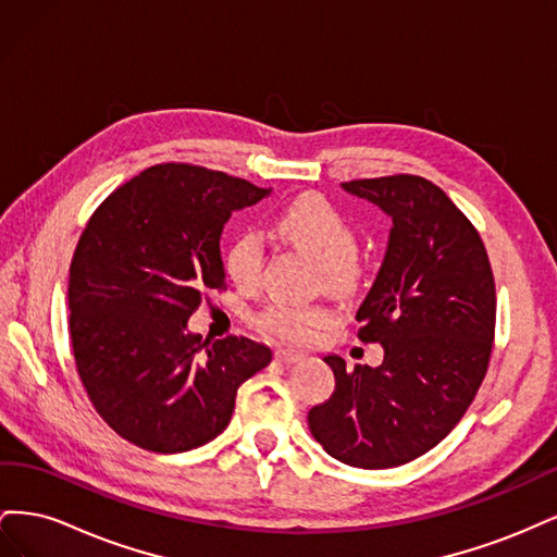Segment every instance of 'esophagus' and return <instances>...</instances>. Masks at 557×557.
<instances>
[{
  "label": "esophagus",
  "instance_id": "obj_1",
  "mask_svg": "<svg viewBox=\"0 0 557 557\" xmlns=\"http://www.w3.org/2000/svg\"><path fill=\"white\" fill-rule=\"evenodd\" d=\"M274 358H276L278 362H283V364H293V362L305 360V352L293 350V348H276V350H274Z\"/></svg>",
  "mask_w": 557,
  "mask_h": 557
}]
</instances>
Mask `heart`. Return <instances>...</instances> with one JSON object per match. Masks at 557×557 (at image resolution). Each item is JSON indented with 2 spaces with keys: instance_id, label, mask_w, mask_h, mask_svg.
I'll return each instance as SVG.
<instances>
[{
  "instance_id": "obj_1",
  "label": "heart",
  "mask_w": 557,
  "mask_h": 557,
  "mask_svg": "<svg viewBox=\"0 0 557 557\" xmlns=\"http://www.w3.org/2000/svg\"><path fill=\"white\" fill-rule=\"evenodd\" d=\"M276 227L297 248L323 269V278L334 290H350L360 281L358 234L348 218L325 197L305 195L293 199L276 215ZM264 264V239L258 232H244L225 252V274L242 290L258 288ZM334 313L323 305H297L276 299L258 315V327L285 344H309L327 327Z\"/></svg>"
}]
</instances>
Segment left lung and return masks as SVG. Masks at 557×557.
I'll return each mask as SVG.
<instances>
[{"label": "left lung", "mask_w": 557, "mask_h": 557, "mask_svg": "<svg viewBox=\"0 0 557 557\" xmlns=\"http://www.w3.org/2000/svg\"><path fill=\"white\" fill-rule=\"evenodd\" d=\"M342 185L393 218L356 315L360 342L385 356L352 369L327 356L336 385L309 411V430L350 467H399L440 444L474 401L495 342V276L476 227L440 185L413 174Z\"/></svg>", "instance_id": "left-lung-1"}]
</instances>
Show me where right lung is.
<instances>
[{"label":"right lung","mask_w":557,"mask_h":557,"mask_svg":"<svg viewBox=\"0 0 557 557\" xmlns=\"http://www.w3.org/2000/svg\"><path fill=\"white\" fill-rule=\"evenodd\" d=\"M244 178L185 162L148 166L95 209L70 267V336L95 411L125 442L183 453L221 434L244 381L272 350L188 332L209 290H225L221 234L267 197Z\"/></svg>","instance_id":"obj_1"}]
</instances>
